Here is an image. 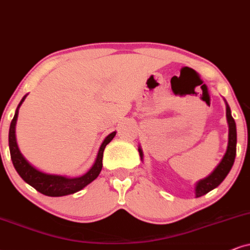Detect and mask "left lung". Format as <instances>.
<instances>
[{"instance_id": "left-lung-1", "label": "left lung", "mask_w": 250, "mask_h": 250, "mask_svg": "<svg viewBox=\"0 0 250 250\" xmlns=\"http://www.w3.org/2000/svg\"><path fill=\"white\" fill-rule=\"evenodd\" d=\"M226 103V102H225ZM226 119L229 123V143H227L226 152L224 154L223 159L218 164V166L212 170V173L207 176V178L200 180L195 185V196L201 197L208 192L217 188L224 181L227 174L232 168L234 164L235 154H236V125L234 119L230 114V108L229 104L226 103ZM138 152H140L141 159L143 162V150L138 146Z\"/></svg>"}]
</instances>
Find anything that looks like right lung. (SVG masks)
I'll use <instances>...</instances> for the list:
<instances>
[{
  "mask_svg": "<svg viewBox=\"0 0 250 250\" xmlns=\"http://www.w3.org/2000/svg\"><path fill=\"white\" fill-rule=\"evenodd\" d=\"M26 96L23 97L20 105L17 106L15 116L10 123V129H9V148H10L11 160L16 170H17V173L25 182L32 186L34 189H37L38 191L46 196L60 197V196L75 194V192L82 190L84 187H86L88 183L96 180L99 173L102 172L104 150H105L106 145L114 138L116 131L110 132L104 140L99 147V151H98L97 158L94 160L92 167L85 174L76 176V178H69V176L65 175L49 174V173L42 172V170L38 169L37 167L31 165L27 162L26 158L21 154L20 147H18L17 140H16V123H17L18 110H20V107L23 104Z\"/></svg>",
  "mask_w": 250,
  "mask_h": 250,
  "instance_id": "1",
  "label": "right lung"
}]
</instances>
